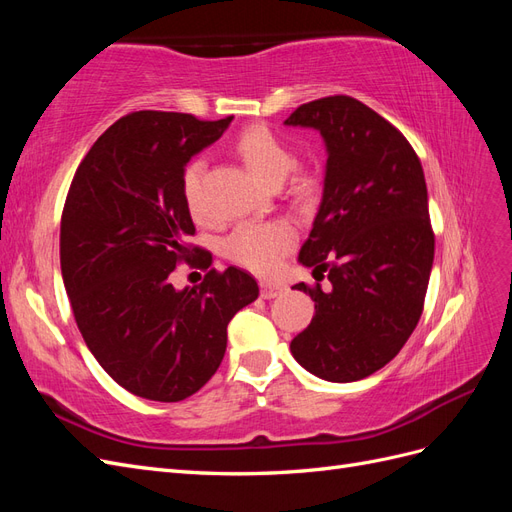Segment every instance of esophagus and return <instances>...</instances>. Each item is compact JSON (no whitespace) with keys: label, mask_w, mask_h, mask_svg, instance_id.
<instances>
[{"label":"esophagus","mask_w":512,"mask_h":512,"mask_svg":"<svg viewBox=\"0 0 512 512\" xmlns=\"http://www.w3.org/2000/svg\"><path fill=\"white\" fill-rule=\"evenodd\" d=\"M286 292V286L280 282H262L260 284V297L262 299H275Z\"/></svg>","instance_id":"esophagus-1"}]
</instances>
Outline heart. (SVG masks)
Listing matches in <instances>:
<instances>
[{
    "mask_svg": "<svg viewBox=\"0 0 512 512\" xmlns=\"http://www.w3.org/2000/svg\"><path fill=\"white\" fill-rule=\"evenodd\" d=\"M237 156L243 160L250 173L267 185H280L290 170L294 168V153L282 141L280 136L271 130L254 126L247 128L235 145ZM200 175H203V164L198 160L190 162L183 170L181 188L183 200L188 205L194 218H203L205 205H203V188H200ZM307 179H297L294 190L299 194L309 192ZM294 228L282 220L262 222V224H241L230 232L224 241V252L230 260L237 265L252 269L256 273H271L280 258L294 245Z\"/></svg>",
    "mask_w": 512,
    "mask_h": 512,
    "instance_id": "heart-1",
    "label": "heart"
}]
</instances>
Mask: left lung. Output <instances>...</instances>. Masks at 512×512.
Instances as JSON below:
<instances>
[{"instance_id": "left-lung-1", "label": "left lung", "mask_w": 512, "mask_h": 512, "mask_svg": "<svg viewBox=\"0 0 512 512\" xmlns=\"http://www.w3.org/2000/svg\"><path fill=\"white\" fill-rule=\"evenodd\" d=\"M284 123L318 130L327 147L299 262L331 282L327 292L292 286L316 314L290 352L322 380H363L395 359L423 314L433 265L423 166L404 134L350 96L301 104Z\"/></svg>"}]
</instances>
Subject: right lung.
Here are the masks:
<instances>
[{"label": "right lung", "instance_id": "1", "mask_svg": "<svg viewBox=\"0 0 512 512\" xmlns=\"http://www.w3.org/2000/svg\"><path fill=\"white\" fill-rule=\"evenodd\" d=\"M230 121L130 113L98 138L72 179L61 277L87 348L136 397L170 404L203 389L224 359L228 322L258 299L256 280L237 267L213 269L194 288L170 282L192 254L185 164Z\"/></svg>", "mask_w": 512, "mask_h": 512}]
</instances>
